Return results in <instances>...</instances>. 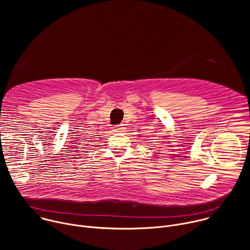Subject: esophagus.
I'll list each match as a JSON object with an SVG mask.
<instances>
[{
	"instance_id": "esophagus-1",
	"label": "esophagus",
	"mask_w": 250,
	"mask_h": 250,
	"mask_svg": "<svg viewBox=\"0 0 250 250\" xmlns=\"http://www.w3.org/2000/svg\"><path fill=\"white\" fill-rule=\"evenodd\" d=\"M125 125H116L115 127H114V130L115 131H117V132H123V131H125V126H124Z\"/></svg>"
}]
</instances>
